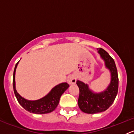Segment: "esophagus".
<instances>
[{
  "label": "esophagus",
  "instance_id": "esophagus-1",
  "mask_svg": "<svg viewBox=\"0 0 134 134\" xmlns=\"http://www.w3.org/2000/svg\"><path fill=\"white\" fill-rule=\"evenodd\" d=\"M67 82L69 85L75 84L76 82V78L74 75L69 76L68 77V79H67Z\"/></svg>",
  "mask_w": 134,
  "mask_h": 134
}]
</instances>
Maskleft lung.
<instances>
[{
	"label": "left lung",
	"mask_w": 134,
	"mask_h": 134,
	"mask_svg": "<svg viewBox=\"0 0 134 134\" xmlns=\"http://www.w3.org/2000/svg\"><path fill=\"white\" fill-rule=\"evenodd\" d=\"M97 51L104 62L105 67L110 72L111 80L107 88L100 93L94 92L87 83L77 80L76 84L80 90L78 106L82 111L89 114L100 113L108 109L114 102L118 92V74L114 60L102 48H97Z\"/></svg>",
	"instance_id": "obj_1"
}]
</instances>
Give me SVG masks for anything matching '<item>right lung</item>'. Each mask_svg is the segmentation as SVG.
Instances as JSON below:
<instances>
[{
	"label": "right lung",
	"mask_w": 134,
	"mask_h": 134,
	"mask_svg": "<svg viewBox=\"0 0 134 134\" xmlns=\"http://www.w3.org/2000/svg\"><path fill=\"white\" fill-rule=\"evenodd\" d=\"M19 62L15 65L13 76V91L19 103L26 110L35 114H44L53 111L58 105L61 96L68 89L69 85L66 82L59 83L53 87L47 95L40 99L36 100L26 99L17 93L15 88V71Z\"/></svg>",
	"instance_id": "right-lung-1"
}]
</instances>
